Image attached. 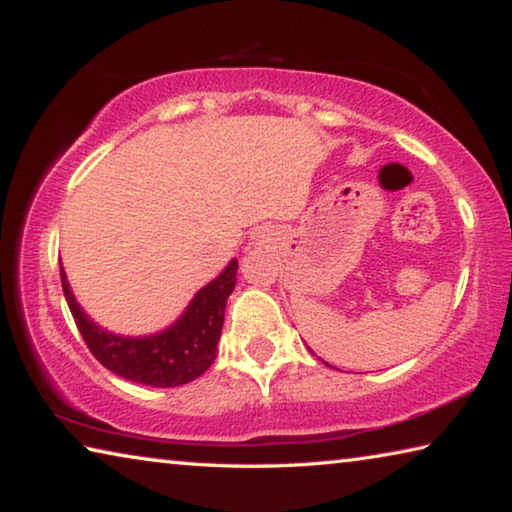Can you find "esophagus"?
I'll use <instances>...</instances> for the list:
<instances>
[{"label": "esophagus", "instance_id": "1", "mask_svg": "<svg viewBox=\"0 0 512 512\" xmlns=\"http://www.w3.org/2000/svg\"><path fill=\"white\" fill-rule=\"evenodd\" d=\"M250 241H253L255 248H268L275 241V230L268 228V225H262V228H257L250 235Z\"/></svg>", "mask_w": 512, "mask_h": 512}]
</instances>
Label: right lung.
<instances>
[{
  "label": "right lung",
  "instance_id": "add662e5",
  "mask_svg": "<svg viewBox=\"0 0 512 512\" xmlns=\"http://www.w3.org/2000/svg\"><path fill=\"white\" fill-rule=\"evenodd\" d=\"M237 271V259H230V264L212 282L194 293L183 314L171 325L144 336L115 334L94 323L76 300L63 266L60 282L74 323L101 366L135 384L171 388L201 377L216 359L225 305L235 291Z\"/></svg>",
  "mask_w": 512,
  "mask_h": 512
}]
</instances>
